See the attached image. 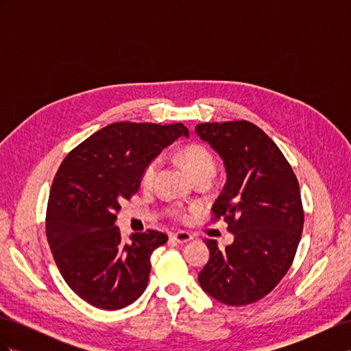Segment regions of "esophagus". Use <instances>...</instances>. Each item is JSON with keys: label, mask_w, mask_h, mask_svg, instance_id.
<instances>
[{"label": "esophagus", "mask_w": 351, "mask_h": 351, "mask_svg": "<svg viewBox=\"0 0 351 351\" xmlns=\"http://www.w3.org/2000/svg\"><path fill=\"white\" fill-rule=\"evenodd\" d=\"M171 239L174 241H177L178 244H183V243H187V241L192 240L193 236L190 234V232H187V231H177V232H174V234L171 236Z\"/></svg>", "instance_id": "esophagus-1"}]
</instances>
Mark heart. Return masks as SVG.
<instances>
[{
    "label": "heart",
    "instance_id": "obj_1",
    "mask_svg": "<svg viewBox=\"0 0 351 351\" xmlns=\"http://www.w3.org/2000/svg\"><path fill=\"white\" fill-rule=\"evenodd\" d=\"M183 161L187 167V169L190 171L193 177H197L200 174H206V173H212L215 174L217 169V161L212 152L208 149V147L202 146V145H190L187 147H184L183 152ZM161 167V158H152L149 162H147L142 171V184L145 187L152 186V183L155 182L158 169ZM176 215L180 219H187V214L184 210H176Z\"/></svg>",
    "mask_w": 351,
    "mask_h": 351
}]
</instances>
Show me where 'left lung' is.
Listing matches in <instances>:
<instances>
[{
    "label": "left lung",
    "instance_id": "obj_1",
    "mask_svg": "<svg viewBox=\"0 0 351 351\" xmlns=\"http://www.w3.org/2000/svg\"><path fill=\"white\" fill-rule=\"evenodd\" d=\"M195 130L224 161L227 182L212 221L222 218L234 236L224 250L204 240L210 256L197 278L221 303L250 304L269 294L294 261L304 222L299 182L280 147L250 121L202 123Z\"/></svg>",
    "mask_w": 351,
    "mask_h": 351
}]
</instances>
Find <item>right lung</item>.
I'll return each mask as SVG.
<instances>
[{
    "label": "right lung",
    "mask_w": 351,
    "mask_h": 351,
    "mask_svg": "<svg viewBox=\"0 0 351 351\" xmlns=\"http://www.w3.org/2000/svg\"><path fill=\"white\" fill-rule=\"evenodd\" d=\"M180 136L182 123L120 121L93 133L61 162L47 206V239L57 267L80 299L105 311L132 304L145 291L161 231L124 243L115 226L124 199L141 187L145 165Z\"/></svg>",
    "instance_id": "right-lung-1"
}]
</instances>
